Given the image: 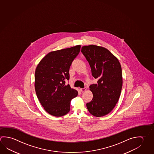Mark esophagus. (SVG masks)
Wrapping results in <instances>:
<instances>
[{"label":"esophagus","instance_id":"esophagus-1","mask_svg":"<svg viewBox=\"0 0 154 154\" xmlns=\"http://www.w3.org/2000/svg\"><path fill=\"white\" fill-rule=\"evenodd\" d=\"M86 90V88H84V89H80V91H81V92H84V91H85Z\"/></svg>","mask_w":154,"mask_h":154}]
</instances>
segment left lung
<instances>
[{"label":"left lung","mask_w":154,"mask_h":154,"mask_svg":"<svg viewBox=\"0 0 154 154\" xmlns=\"http://www.w3.org/2000/svg\"><path fill=\"white\" fill-rule=\"evenodd\" d=\"M81 51L89 62L92 75L97 79V83L89 86L93 98L86 103V107L93 116H105L113 110L120 97L123 84L121 65L117 58L102 46L85 45Z\"/></svg>","instance_id":"obj_1"}]
</instances>
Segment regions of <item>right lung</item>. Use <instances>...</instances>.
I'll list each match as a JSON object with an SVG mask.
<instances>
[{
    "label": "right lung",
    "mask_w": 154,
    "mask_h": 154,
    "mask_svg": "<svg viewBox=\"0 0 154 154\" xmlns=\"http://www.w3.org/2000/svg\"><path fill=\"white\" fill-rule=\"evenodd\" d=\"M81 45L50 52L42 59L35 71V88L38 100L48 113L64 116L70 110V102L78 91L65 85L69 69L80 51Z\"/></svg>",
    "instance_id": "right-lung-1"
}]
</instances>
